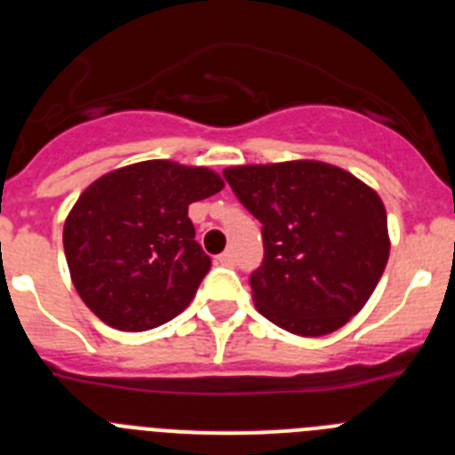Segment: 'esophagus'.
Listing matches in <instances>:
<instances>
[{
    "instance_id": "obj_1",
    "label": "esophagus",
    "mask_w": 455,
    "mask_h": 455,
    "mask_svg": "<svg viewBox=\"0 0 455 455\" xmlns=\"http://www.w3.org/2000/svg\"><path fill=\"white\" fill-rule=\"evenodd\" d=\"M216 259H219L220 264H225V267H232V264H235V252L225 251V252H220V255L216 257Z\"/></svg>"
}]
</instances>
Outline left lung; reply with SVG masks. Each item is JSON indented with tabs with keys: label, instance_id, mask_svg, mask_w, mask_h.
Listing matches in <instances>:
<instances>
[{
	"label": "left lung",
	"instance_id": "8db88e82",
	"mask_svg": "<svg viewBox=\"0 0 455 455\" xmlns=\"http://www.w3.org/2000/svg\"><path fill=\"white\" fill-rule=\"evenodd\" d=\"M223 178L262 223L264 262L251 275L257 312L300 337L339 331L364 307L387 264L380 196L315 159L230 166Z\"/></svg>",
	"mask_w": 455,
	"mask_h": 455
}]
</instances>
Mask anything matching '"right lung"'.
Masks as SVG:
<instances>
[{
    "instance_id": "add662e5",
    "label": "right lung",
    "mask_w": 455,
    "mask_h": 455,
    "mask_svg": "<svg viewBox=\"0 0 455 455\" xmlns=\"http://www.w3.org/2000/svg\"><path fill=\"white\" fill-rule=\"evenodd\" d=\"M223 187L219 172L168 159L116 168L86 187L63 225V251L92 315L124 332L178 316L212 267L188 204Z\"/></svg>"
}]
</instances>
